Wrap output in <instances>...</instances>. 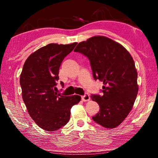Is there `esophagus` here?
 I'll return each instance as SVG.
<instances>
[{
	"mask_svg": "<svg viewBox=\"0 0 158 158\" xmlns=\"http://www.w3.org/2000/svg\"><path fill=\"white\" fill-rule=\"evenodd\" d=\"M90 99V95L89 94H85L84 95L81 96V100L84 102L89 101Z\"/></svg>",
	"mask_w": 158,
	"mask_h": 158,
	"instance_id": "obj_1",
	"label": "esophagus"
}]
</instances>
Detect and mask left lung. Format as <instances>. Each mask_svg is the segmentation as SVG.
<instances>
[{"label":"left lung","mask_w":158,"mask_h":158,"mask_svg":"<svg viewBox=\"0 0 158 158\" xmlns=\"http://www.w3.org/2000/svg\"><path fill=\"white\" fill-rule=\"evenodd\" d=\"M74 52L89 58L93 77L104 84L102 96H90L100 106L93 120L105 128L118 127L132 110L139 90L132 56L121 44L105 36L79 42Z\"/></svg>","instance_id":"1"}]
</instances>
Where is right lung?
I'll use <instances>...</instances> for the list:
<instances>
[{
	"mask_svg": "<svg viewBox=\"0 0 158 158\" xmlns=\"http://www.w3.org/2000/svg\"><path fill=\"white\" fill-rule=\"evenodd\" d=\"M77 44H49L31 53L23 65V100L32 119L44 130L56 131L68 123L72 106L81 100L79 95L63 96L55 90L61 63Z\"/></svg>",
	"mask_w": 158,
	"mask_h": 158,
	"instance_id": "1",
	"label": "right lung"
}]
</instances>
